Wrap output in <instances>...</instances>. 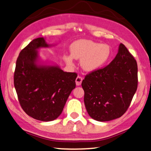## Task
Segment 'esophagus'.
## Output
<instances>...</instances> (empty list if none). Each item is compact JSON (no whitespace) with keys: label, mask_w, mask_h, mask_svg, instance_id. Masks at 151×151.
<instances>
[{"label":"esophagus","mask_w":151,"mask_h":151,"mask_svg":"<svg viewBox=\"0 0 151 151\" xmlns=\"http://www.w3.org/2000/svg\"><path fill=\"white\" fill-rule=\"evenodd\" d=\"M83 81V78H81L80 76H78L77 77V78L76 79V83L77 86H79V85H80L81 84V82Z\"/></svg>","instance_id":"obj_1"}]
</instances>
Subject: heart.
<instances>
[{
  "label": "heart",
  "mask_w": 151,
  "mask_h": 151,
  "mask_svg": "<svg viewBox=\"0 0 151 151\" xmlns=\"http://www.w3.org/2000/svg\"><path fill=\"white\" fill-rule=\"evenodd\" d=\"M71 55L65 56L64 60L73 64V58L81 60L82 69L88 72H94L106 63L111 55L110 47L107 44L87 39L76 41L70 48Z\"/></svg>",
  "instance_id": "1"
}]
</instances>
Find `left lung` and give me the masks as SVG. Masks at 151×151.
<instances>
[{
    "instance_id": "8db88e82",
    "label": "left lung",
    "mask_w": 151,
    "mask_h": 151,
    "mask_svg": "<svg viewBox=\"0 0 151 151\" xmlns=\"http://www.w3.org/2000/svg\"><path fill=\"white\" fill-rule=\"evenodd\" d=\"M137 64L125 45L110 64L85 76L81 86L89 115L99 122L118 118L126 112L137 88Z\"/></svg>"
}]
</instances>
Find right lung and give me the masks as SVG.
I'll list each match as a JSON object with an SVG mask.
<instances>
[{
  "instance_id": "1",
  "label": "right lung",
  "mask_w": 151,
  "mask_h": 151,
  "mask_svg": "<svg viewBox=\"0 0 151 151\" xmlns=\"http://www.w3.org/2000/svg\"><path fill=\"white\" fill-rule=\"evenodd\" d=\"M43 37L33 39L19 54L14 76V87L22 109L35 120L50 122L61 114L76 87V73L66 72L58 65L45 63L40 48H49Z\"/></svg>"
}]
</instances>
